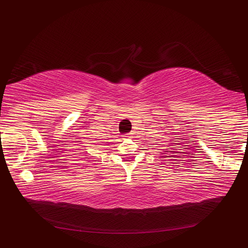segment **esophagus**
<instances>
[{
    "instance_id": "obj_1",
    "label": "esophagus",
    "mask_w": 248,
    "mask_h": 248,
    "mask_svg": "<svg viewBox=\"0 0 248 248\" xmlns=\"http://www.w3.org/2000/svg\"><path fill=\"white\" fill-rule=\"evenodd\" d=\"M124 138H127V139H130V138H131V136H132V133H128V134H124Z\"/></svg>"
}]
</instances>
